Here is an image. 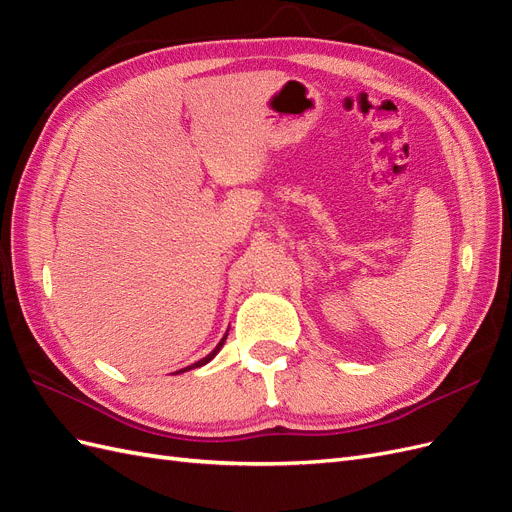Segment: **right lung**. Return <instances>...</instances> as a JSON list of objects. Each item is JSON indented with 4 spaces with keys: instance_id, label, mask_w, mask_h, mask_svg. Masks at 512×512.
I'll return each mask as SVG.
<instances>
[{
    "instance_id": "obj_1",
    "label": "right lung",
    "mask_w": 512,
    "mask_h": 512,
    "mask_svg": "<svg viewBox=\"0 0 512 512\" xmlns=\"http://www.w3.org/2000/svg\"><path fill=\"white\" fill-rule=\"evenodd\" d=\"M226 335H228V333H226ZM226 335H224V337L220 339V344H218V346H215V350H213L211 354H207V356H205V359H200V361H196L194 365H188V367H183V369L175 371V374H183V371H188V369H196V367H203V365H207V363H209V361L213 359V356H215V354H218V352L222 350V346H224V342H226Z\"/></svg>"
}]
</instances>
